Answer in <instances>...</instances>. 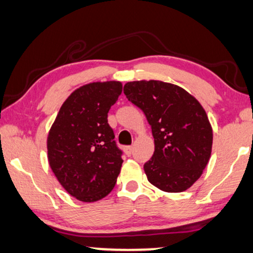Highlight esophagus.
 Instances as JSON below:
<instances>
[{"instance_id": "obj_1", "label": "esophagus", "mask_w": 253, "mask_h": 253, "mask_svg": "<svg viewBox=\"0 0 253 253\" xmlns=\"http://www.w3.org/2000/svg\"><path fill=\"white\" fill-rule=\"evenodd\" d=\"M132 151H133V146H126V153L127 156H130L131 153H132Z\"/></svg>"}]
</instances>
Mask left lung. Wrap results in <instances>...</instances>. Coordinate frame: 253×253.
Listing matches in <instances>:
<instances>
[{
	"label": "left lung",
	"instance_id": "8db88e82",
	"mask_svg": "<svg viewBox=\"0 0 253 253\" xmlns=\"http://www.w3.org/2000/svg\"><path fill=\"white\" fill-rule=\"evenodd\" d=\"M123 90L152 129L155 152L144 165L147 180L164 192L188 189L211 155L212 129L203 107L183 88L158 80L131 81Z\"/></svg>",
	"mask_w": 253,
	"mask_h": 253
}]
</instances>
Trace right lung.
<instances>
[{
	"mask_svg": "<svg viewBox=\"0 0 253 253\" xmlns=\"http://www.w3.org/2000/svg\"><path fill=\"white\" fill-rule=\"evenodd\" d=\"M122 93L120 81L91 83L66 98L47 136L52 172L68 194L95 202L113 191L122 151L108 124V113Z\"/></svg>",
	"mask_w": 253,
	"mask_h": 253,
	"instance_id": "add662e5",
	"label": "right lung"
}]
</instances>
